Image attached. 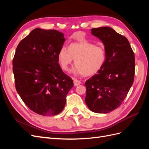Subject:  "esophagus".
Segmentation results:
<instances>
[{
  "mask_svg": "<svg viewBox=\"0 0 149 149\" xmlns=\"http://www.w3.org/2000/svg\"><path fill=\"white\" fill-rule=\"evenodd\" d=\"M81 83V82L79 80H78V79H74V86H78V85H79Z\"/></svg>",
  "mask_w": 149,
  "mask_h": 149,
  "instance_id": "obj_1",
  "label": "esophagus"
}]
</instances>
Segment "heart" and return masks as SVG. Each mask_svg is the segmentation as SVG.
Segmentation results:
<instances>
[{"instance_id": "heart-1", "label": "heart", "mask_w": 149, "mask_h": 149, "mask_svg": "<svg viewBox=\"0 0 149 149\" xmlns=\"http://www.w3.org/2000/svg\"><path fill=\"white\" fill-rule=\"evenodd\" d=\"M58 61L63 70L68 71L74 59V73L91 76L96 73L106 60V49L88 42L71 43L68 48L62 47L58 53Z\"/></svg>"}]
</instances>
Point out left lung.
Masks as SVG:
<instances>
[{
	"mask_svg": "<svg viewBox=\"0 0 149 149\" xmlns=\"http://www.w3.org/2000/svg\"><path fill=\"white\" fill-rule=\"evenodd\" d=\"M104 45L106 60L102 68L85 82V102L96 113L119 107L134 83V53L127 38L109 26L91 29Z\"/></svg>",
	"mask_w": 149,
	"mask_h": 149,
	"instance_id": "8db88e82",
	"label": "left lung"
}]
</instances>
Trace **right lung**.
I'll return each mask as SVG.
<instances>
[{
  "instance_id": "right-lung-1",
  "label": "right lung",
  "mask_w": 149,
  "mask_h": 149,
  "mask_svg": "<svg viewBox=\"0 0 149 149\" xmlns=\"http://www.w3.org/2000/svg\"><path fill=\"white\" fill-rule=\"evenodd\" d=\"M65 41L56 30H33L18 45L13 72L18 94L29 109L40 115L55 116L64 109L72 79L58 63Z\"/></svg>"
}]
</instances>
